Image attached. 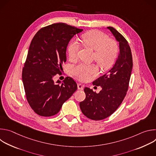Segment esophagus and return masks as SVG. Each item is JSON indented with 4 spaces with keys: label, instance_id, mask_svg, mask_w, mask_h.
I'll list each match as a JSON object with an SVG mask.
<instances>
[{
    "label": "esophagus",
    "instance_id": "obj_1",
    "mask_svg": "<svg viewBox=\"0 0 156 156\" xmlns=\"http://www.w3.org/2000/svg\"><path fill=\"white\" fill-rule=\"evenodd\" d=\"M83 87H84V86L82 85L81 83H78V90H83Z\"/></svg>",
    "mask_w": 156,
    "mask_h": 156
}]
</instances>
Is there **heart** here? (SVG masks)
<instances>
[{"mask_svg": "<svg viewBox=\"0 0 156 156\" xmlns=\"http://www.w3.org/2000/svg\"><path fill=\"white\" fill-rule=\"evenodd\" d=\"M85 45L95 51L93 58L103 70H107L115 63L119 53V45L115 40L108 38L105 33L97 30L88 31L81 36ZM79 44L75 40L72 41L68 47V54L71 60L76 58L79 51ZM72 73L80 80L86 81L91 76L98 73V68L94 65L79 64L74 66Z\"/></svg>", "mask_w": 156, "mask_h": 156, "instance_id": "heart-1", "label": "heart"}]
</instances>
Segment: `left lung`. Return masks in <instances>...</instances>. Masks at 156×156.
Masks as SVG:
<instances>
[{"instance_id":"1","label":"left lung","mask_w":156,"mask_h":156,"mask_svg":"<svg viewBox=\"0 0 156 156\" xmlns=\"http://www.w3.org/2000/svg\"><path fill=\"white\" fill-rule=\"evenodd\" d=\"M119 42L120 54L114 67L93 81L101 86L97 94L85 87V99L80 103L82 113L93 120H103L112 115L123 101L128 91L133 67L131 49L126 39L115 28L107 27Z\"/></svg>"}]
</instances>
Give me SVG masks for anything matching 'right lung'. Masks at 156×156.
Here are the masks:
<instances>
[{"label": "right lung", "instance_id": "1", "mask_svg": "<svg viewBox=\"0 0 156 156\" xmlns=\"http://www.w3.org/2000/svg\"><path fill=\"white\" fill-rule=\"evenodd\" d=\"M83 30L66 25L54 23L41 28L33 37L22 70L27 101L40 116L57 114L62 104L77 90V84L66 76L54 82L57 74L62 75L66 62V49L72 37Z\"/></svg>", "mask_w": 156, "mask_h": 156}]
</instances>
